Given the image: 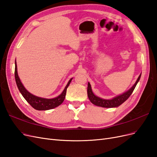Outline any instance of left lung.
<instances>
[{"label":"left lung","instance_id":"obj_1","mask_svg":"<svg viewBox=\"0 0 157 157\" xmlns=\"http://www.w3.org/2000/svg\"><path fill=\"white\" fill-rule=\"evenodd\" d=\"M141 77V74L139 76L138 78L137 79L136 83L133 85V86L128 90L127 92H124L120 96H118L115 98H114L111 99H104L102 98H99L96 96H95L94 94L91 85L88 82V88H87V93H88V97L90 99V101H91L95 105L102 107H106V108H111V107H117L121 105L122 103H124L126 99L130 96V95L132 94L134 90L135 89L137 82H139V80Z\"/></svg>","mask_w":157,"mask_h":157}]
</instances>
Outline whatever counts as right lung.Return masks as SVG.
<instances>
[{
  "label": "right lung",
  "mask_w": 157,
  "mask_h": 157,
  "mask_svg": "<svg viewBox=\"0 0 157 157\" xmlns=\"http://www.w3.org/2000/svg\"><path fill=\"white\" fill-rule=\"evenodd\" d=\"M15 79L17 86L21 92V95L25 99V100L29 103L30 105L34 108L36 110L39 111H44V110H49V109H54L56 107L61 105L64 101L65 98L66 92H67V88H68L69 85L70 84L71 80L73 78H71L68 82L67 86H65L63 92L61 93L59 96L53 99H46L39 98L34 96L32 94L29 93L27 90L23 86L20 79L18 77L17 71V65L16 61L15 63Z\"/></svg>",
  "instance_id": "add662e5"
}]
</instances>
